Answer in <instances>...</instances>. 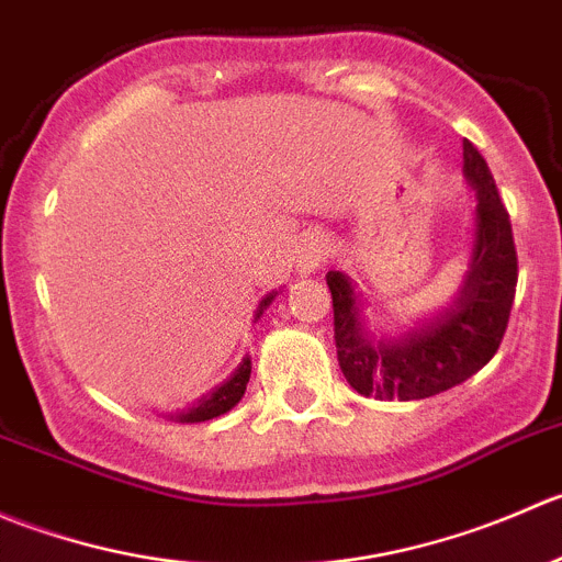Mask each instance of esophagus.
Here are the masks:
<instances>
[{
	"instance_id": "obj_1",
	"label": "esophagus",
	"mask_w": 562,
	"mask_h": 562,
	"mask_svg": "<svg viewBox=\"0 0 562 562\" xmlns=\"http://www.w3.org/2000/svg\"><path fill=\"white\" fill-rule=\"evenodd\" d=\"M330 257H333V243L327 240V237L322 235L308 237V240L300 243L297 257H294V262H297V273L303 276L316 273V270H319Z\"/></svg>"
}]
</instances>
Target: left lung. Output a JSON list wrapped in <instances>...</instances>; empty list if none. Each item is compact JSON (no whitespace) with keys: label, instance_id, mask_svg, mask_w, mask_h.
Listing matches in <instances>:
<instances>
[{"label":"left lung","instance_id":"left-lung-1","mask_svg":"<svg viewBox=\"0 0 562 562\" xmlns=\"http://www.w3.org/2000/svg\"><path fill=\"white\" fill-rule=\"evenodd\" d=\"M464 171L477 188V232L468 281L451 308L415 333L371 344L347 276L327 273L338 366L363 396L398 402L437 396L470 380L499 349L519 279L514 229L486 160L468 138Z\"/></svg>","mask_w":562,"mask_h":562}]
</instances>
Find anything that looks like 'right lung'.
<instances>
[{"label": "right lung", "instance_id": "right-lung-1", "mask_svg": "<svg viewBox=\"0 0 562 562\" xmlns=\"http://www.w3.org/2000/svg\"><path fill=\"white\" fill-rule=\"evenodd\" d=\"M270 300L273 297H265L262 305H268ZM248 376H251V360L246 358L240 366H237V371L224 382V385L215 387L210 396H204L202 402L193 404L188 413L180 415L182 424H202V420H213V418H218V415L229 413V409L240 402L243 393H246Z\"/></svg>", "mask_w": 562, "mask_h": 562}]
</instances>
